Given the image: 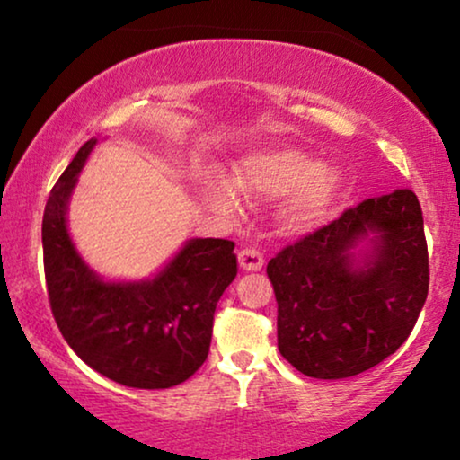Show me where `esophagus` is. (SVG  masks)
<instances>
[{"mask_svg":"<svg viewBox=\"0 0 460 460\" xmlns=\"http://www.w3.org/2000/svg\"><path fill=\"white\" fill-rule=\"evenodd\" d=\"M238 263H241L243 270H251V272H257V270L263 268V253L255 247H244L238 251Z\"/></svg>","mask_w":460,"mask_h":460,"instance_id":"1","label":"esophagus"}]
</instances>
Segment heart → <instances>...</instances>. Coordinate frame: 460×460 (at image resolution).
I'll list each match as a JSON object with an SVG mask.
<instances>
[{
    "label": "heart",
    "instance_id": "heart-1",
    "mask_svg": "<svg viewBox=\"0 0 460 460\" xmlns=\"http://www.w3.org/2000/svg\"><path fill=\"white\" fill-rule=\"evenodd\" d=\"M238 186L260 199H279L291 192L282 205V222L291 230H310L329 216L341 190V173L331 165H318L299 150L280 148L243 161ZM211 200L228 213L238 209L236 194L228 186L211 188Z\"/></svg>",
    "mask_w": 460,
    "mask_h": 460
}]
</instances>
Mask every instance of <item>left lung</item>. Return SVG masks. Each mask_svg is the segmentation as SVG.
<instances>
[{
	"instance_id": "1",
	"label": "left lung",
	"mask_w": 460,
	"mask_h": 460,
	"mask_svg": "<svg viewBox=\"0 0 460 460\" xmlns=\"http://www.w3.org/2000/svg\"><path fill=\"white\" fill-rule=\"evenodd\" d=\"M376 234L362 267L350 249ZM279 304V349L299 373L345 379L406 341L429 291L423 211L412 190L345 209L268 263Z\"/></svg>"
}]
</instances>
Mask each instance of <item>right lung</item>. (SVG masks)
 <instances>
[{"mask_svg": "<svg viewBox=\"0 0 460 460\" xmlns=\"http://www.w3.org/2000/svg\"><path fill=\"white\" fill-rule=\"evenodd\" d=\"M96 140L56 181L43 211V270L62 337L87 367L137 389L184 383L207 360L213 314L238 272L234 243L192 238L153 280L104 282L66 232V203Z\"/></svg>", "mask_w": 460, "mask_h": 460, "instance_id": "add662e5", "label": "right lung"}]
</instances>
